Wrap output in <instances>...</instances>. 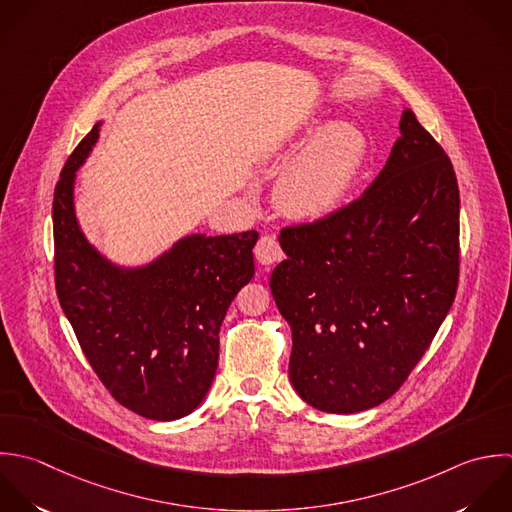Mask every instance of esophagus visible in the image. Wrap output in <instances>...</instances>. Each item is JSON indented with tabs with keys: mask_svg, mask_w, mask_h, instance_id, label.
Here are the masks:
<instances>
[{
	"mask_svg": "<svg viewBox=\"0 0 512 512\" xmlns=\"http://www.w3.org/2000/svg\"><path fill=\"white\" fill-rule=\"evenodd\" d=\"M255 257L259 261V265H273V263L283 259V251H281V247H279L275 237L265 235L255 245Z\"/></svg>",
	"mask_w": 512,
	"mask_h": 512,
	"instance_id": "obj_1",
	"label": "esophagus"
}]
</instances>
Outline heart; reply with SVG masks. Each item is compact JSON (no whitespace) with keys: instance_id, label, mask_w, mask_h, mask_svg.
<instances>
[{"instance_id":"1","label":"heart","mask_w":512,"mask_h":512,"mask_svg":"<svg viewBox=\"0 0 512 512\" xmlns=\"http://www.w3.org/2000/svg\"><path fill=\"white\" fill-rule=\"evenodd\" d=\"M291 158L277 179L275 201L289 217L317 221L339 211L351 195L367 159V139L353 123L327 125L315 111L275 147L271 165L283 167Z\"/></svg>"}]
</instances>
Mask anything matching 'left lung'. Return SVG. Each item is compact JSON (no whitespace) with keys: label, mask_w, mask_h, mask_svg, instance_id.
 <instances>
[{"label":"left lung","mask_w":512,"mask_h":512,"mask_svg":"<svg viewBox=\"0 0 512 512\" xmlns=\"http://www.w3.org/2000/svg\"><path fill=\"white\" fill-rule=\"evenodd\" d=\"M387 165L351 205L283 229L271 293L293 333L289 379L313 409L387 401L445 321L459 281V185L411 109Z\"/></svg>","instance_id":"left-lung-1"}]
</instances>
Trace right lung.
<instances>
[{"label":"right lung","instance_id":"add662e5","mask_svg":"<svg viewBox=\"0 0 512 512\" xmlns=\"http://www.w3.org/2000/svg\"><path fill=\"white\" fill-rule=\"evenodd\" d=\"M67 159L53 195L55 289L77 341L117 403L151 421H177L207 397L219 329L255 275L257 231L189 233L153 259L123 265L101 253L75 213V181L101 131Z\"/></svg>","mask_w":512,"mask_h":512}]
</instances>
